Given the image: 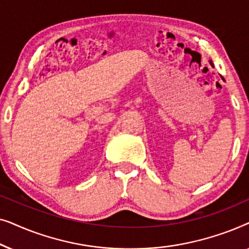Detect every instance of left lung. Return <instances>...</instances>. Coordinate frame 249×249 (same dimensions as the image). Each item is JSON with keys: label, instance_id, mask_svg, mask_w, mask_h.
Returning <instances> with one entry per match:
<instances>
[{"label": "left lung", "instance_id": "left-lung-1", "mask_svg": "<svg viewBox=\"0 0 249 249\" xmlns=\"http://www.w3.org/2000/svg\"><path fill=\"white\" fill-rule=\"evenodd\" d=\"M210 64H211V66H212V67H213V63H212V62H211V61H210Z\"/></svg>", "mask_w": 249, "mask_h": 249}]
</instances>
